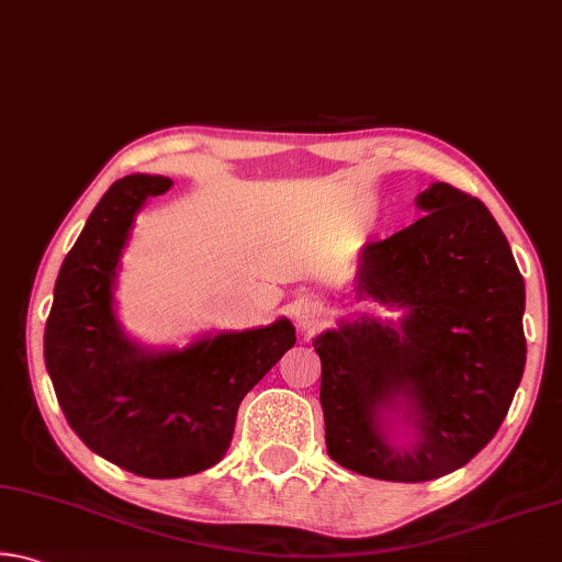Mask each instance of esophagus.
Here are the masks:
<instances>
[{
    "instance_id": "1",
    "label": "esophagus",
    "mask_w": 562,
    "mask_h": 562,
    "mask_svg": "<svg viewBox=\"0 0 562 562\" xmlns=\"http://www.w3.org/2000/svg\"><path fill=\"white\" fill-rule=\"evenodd\" d=\"M294 319H297V325H300L302 329H312V327H317L319 312H317L315 307H312V304L300 302L297 307H294Z\"/></svg>"
}]
</instances>
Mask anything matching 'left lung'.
I'll return each instance as SVG.
<instances>
[{
  "mask_svg": "<svg viewBox=\"0 0 562 562\" xmlns=\"http://www.w3.org/2000/svg\"><path fill=\"white\" fill-rule=\"evenodd\" d=\"M418 205L426 215L369 243L359 265V294L404 307L402 327L357 322L315 339L329 459L398 483L469 463L501 429L526 367V288L488 207L449 183ZM394 397L415 404L412 450H392L375 426Z\"/></svg>",
  "mask_w": 562,
  "mask_h": 562,
  "instance_id": "left-lung-1",
  "label": "left lung"
}]
</instances>
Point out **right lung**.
Returning <instances> with one entry per match:
<instances>
[{"label": "right lung", "instance_id": "obj_1", "mask_svg": "<svg viewBox=\"0 0 562 562\" xmlns=\"http://www.w3.org/2000/svg\"><path fill=\"white\" fill-rule=\"evenodd\" d=\"M170 188L160 176L113 183L66 255L44 329V361L74 434L146 479L205 471L231 449L243 396L297 337L290 319L150 355L121 335L111 284L133 215Z\"/></svg>", "mask_w": 562, "mask_h": 562}]
</instances>
